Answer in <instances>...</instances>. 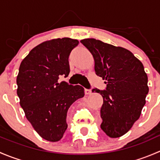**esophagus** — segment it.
I'll use <instances>...</instances> for the list:
<instances>
[{
	"label": "esophagus",
	"mask_w": 160,
	"mask_h": 160,
	"mask_svg": "<svg viewBox=\"0 0 160 160\" xmlns=\"http://www.w3.org/2000/svg\"><path fill=\"white\" fill-rule=\"evenodd\" d=\"M84 93H85V94H86V95H90V94H91L92 91H91V90L85 89L84 90Z\"/></svg>",
	"instance_id": "esophagus-1"
}]
</instances>
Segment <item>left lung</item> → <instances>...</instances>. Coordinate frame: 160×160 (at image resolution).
<instances>
[{"instance_id": "8db88e82", "label": "left lung", "mask_w": 160, "mask_h": 160, "mask_svg": "<svg viewBox=\"0 0 160 160\" xmlns=\"http://www.w3.org/2000/svg\"><path fill=\"white\" fill-rule=\"evenodd\" d=\"M80 42L90 52L95 72L107 85L104 90H92L103 97L101 129L111 138L122 136L139 118L146 104L149 87L144 67L125 48L95 38H86Z\"/></svg>"}]
</instances>
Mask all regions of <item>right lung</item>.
Listing matches in <instances>:
<instances>
[{"label": "right lung", "mask_w": 160, "mask_h": 160, "mask_svg": "<svg viewBox=\"0 0 160 160\" xmlns=\"http://www.w3.org/2000/svg\"><path fill=\"white\" fill-rule=\"evenodd\" d=\"M79 44L70 38H54L33 48L22 61L17 77V93L25 117L47 141L58 142L67 128V111L84 96L80 85L59 83L70 73L69 56Z\"/></svg>", "instance_id": "add662e5"}]
</instances>
